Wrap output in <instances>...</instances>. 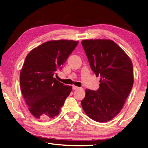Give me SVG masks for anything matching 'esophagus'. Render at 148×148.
I'll return each mask as SVG.
<instances>
[{
  "instance_id": "1",
  "label": "esophagus",
  "mask_w": 148,
  "mask_h": 148,
  "mask_svg": "<svg viewBox=\"0 0 148 148\" xmlns=\"http://www.w3.org/2000/svg\"><path fill=\"white\" fill-rule=\"evenodd\" d=\"M79 88L76 86H74V85L72 86V89H73V90H76L79 89Z\"/></svg>"
}]
</instances>
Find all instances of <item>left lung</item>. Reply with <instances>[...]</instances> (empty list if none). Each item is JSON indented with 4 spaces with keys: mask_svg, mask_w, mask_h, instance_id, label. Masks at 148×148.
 I'll list each match as a JSON object with an SVG mask.
<instances>
[{
    "mask_svg": "<svg viewBox=\"0 0 148 148\" xmlns=\"http://www.w3.org/2000/svg\"><path fill=\"white\" fill-rule=\"evenodd\" d=\"M81 44L91 69L97 77L100 76L99 88L86 89L81 106L94 121H109L121 111L132 88V63L112 40H83Z\"/></svg>",
    "mask_w": 148,
    "mask_h": 148,
    "instance_id": "1",
    "label": "left lung"
}]
</instances>
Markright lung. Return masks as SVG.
<instances>
[{
	"instance_id": "add662e5",
	"label": "right lung",
	"mask_w": 148,
	"mask_h": 148,
	"mask_svg": "<svg viewBox=\"0 0 148 148\" xmlns=\"http://www.w3.org/2000/svg\"><path fill=\"white\" fill-rule=\"evenodd\" d=\"M78 41L49 40L33 49L25 58L20 72V88L30 112L36 118L57 116L69 95L72 86L54 78L61 70Z\"/></svg>"
}]
</instances>
